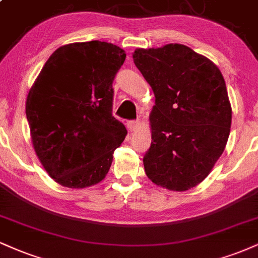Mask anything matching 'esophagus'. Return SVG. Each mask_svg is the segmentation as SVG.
<instances>
[{
	"label": "esophagus",
	"mask_w": 258,
	"mask_h": 258,
	"mask_svg": "<svg viewBox=\"0 0 258 258\" xmlns=\"http://www.w3.org/2000/svg\"><path fill=\"white\" fill-rule=\"evenodd\" d=\"M139 125H141V121L139 120H132V121H128L127 122V128H128V131H136V130L138 128Z\"/></svg>",
	"instance_id": "34e87169"
}]
</instances>
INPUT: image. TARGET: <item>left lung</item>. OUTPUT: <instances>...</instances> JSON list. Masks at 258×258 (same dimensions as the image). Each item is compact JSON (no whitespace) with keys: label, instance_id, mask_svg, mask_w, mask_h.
<instances>
[{"label":"left lung","instance_id":"8db88e82","mask_svg":"<svg viewBox=\"0 0 258 258\" xmlns=\"http://www.w3.org/2000/svg\"><path fill=\"white\" fill-rule=\"evenodd\" d=\"M133 61L153 89L148 178L186 191L207 178L221 156L232 122L226 83L209 58L182 44L136 49Z\"/></svg>","mask_w":258,"mask_h":258}]
</instances>
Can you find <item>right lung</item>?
<instances>
[{
    "label": "right lung",
    "mask_w": 258,
    "mask_h": 258,
    "mask_svg": "<svg viewBox=\"0 0 258 258\" xmlns=\"http://www.w3.org/2000/svg\"><path fill=\"white\" fill-rule=\"evenodd\" d=\"M126 58L111 43H71L48 58L26 98L37 156L49 175L70 188L98 184L125 139L111 115L113 80Z\"/></svg>",
    "instance_id": "add662e5"
}]
</instances>
